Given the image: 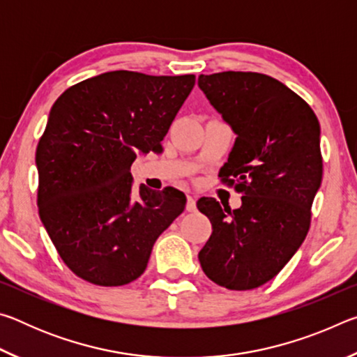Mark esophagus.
I'll return each instance as SVG.
<instances>
[{
    "mask_svg": "<svg viewBox=\"0 0 357 357\" xmlns=\"http://www.w3.org/2000/svg\"><path fill=\"white\" fill-rule=\"evenodd\" d=\"M185 209L189 211V213H193V211L197 209L195 197H192V195H187V204H185Z\"/></svg>",
    "mask_w": 357,
    "mask_h": 357,
    "instance_id": "esophagus-1",
    "label": "esophagus"
}]
</instances>
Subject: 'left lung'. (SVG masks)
I'll list each match as a JSON object with an SVG mask.
<instances>
[{
  "mask_svg": "<svg viewBox=\"0 0 357 357\" xmlns=\"http://www.w3.org/2000/svg\"><path fill=\"white\" fill-rule=\"evenodd\" d=\"M209 104L236 134L223 183L243 192L238 209L203 197L197 208L213 223L198 259L203 273L228 289H253L280 273L310 227L321 185L319 123L307 102L257 72L198 77Z\"/></svg>",
  "mask_w": 357,
  "mask_h": 357,
  "instance_id": "obj_1",
  "label": "left lung"
}]
</instances>
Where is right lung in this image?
<instances>
[{
	"label": "right lung",
	"instance_id": "right-lung-1",
	"mask_svg": "<svg viewBox=\"0 0 357 357\" xmlns=\"http://www.w3.org/2000/svg\"><path fill=\"white\" fill-rule=\"evenodd\" d=\"M195 75L113 70L74 84L48 114L36 151L40 220L80 279L121 287L146 269L155 239L185 208L174 187L132 192L138 153H160Z\"/></svg>",
	"mask_w": 357,
	"mask_h": 357
}]
</instances>
